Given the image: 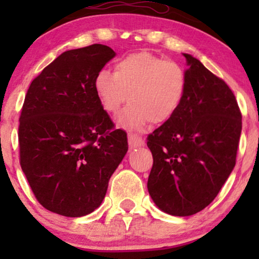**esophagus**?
<instances>
[{"label": "esophagus", "instance_id": "esophagus-1", "mask_svg": "<svg viewBox=\"0 0 259 259\" xmlns=\"http://www.w3.org/2000/svg\"><path fill=\"white\" fill-rule=\"evenodd\" d=\"M127 141H129V147L130 148H136V147H141L145 145V141L142 140V138H140L139 135H135V134H130L127 136Z\"/></svg>", "mask_w": 259, "mask_h": 259}]
</instances>
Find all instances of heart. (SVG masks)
Instances as JSON below:
<instances>
[{
  "label": "heart",
  "mask_w": 259,
  "mask_h": 259,
  "mask_svg": "<svg viewBox=\"0 0 259 259\" xmlns=\"http://www.w3.org/2000/svg\"><path fill=\"white\" fill-rule=\"evenodd\" d=\"M94 91L100 105L115 114L126 102L119 123L142 130L150 121L163 124L177 113L186 90L185 72L179 64L142 51L117 59L114 74L102 69L95 76Z\"/></svg>",
  "instance_id": "obj_1"
}]
</instances>
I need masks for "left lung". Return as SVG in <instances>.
<instances>
[{
    "mask_svg": "<svg viewBox=\"0 0 259 259\" xmlns=\"http://www.w3.org/2000/svg\"><path fill=\"white\" fill-rule=\"evenodd\" d=\"M186 58V90L177 113L147 138L151 198L175 217L198 213L221 191L236 163L242 117L230 88L197 58Z\"/></svg>",
    "mask_w": 259,
    "mask_h": 259,
    "instance_id": "left-lung-1",
    "label": "left lung"
}]
</instances>
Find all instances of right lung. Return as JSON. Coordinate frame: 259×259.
<instances>
[{"mask_svg": "<svg viewBox=\"0 0 259 259\" xmlns=\"http://www.w3.org/2000/svg\"><path fill=\"white\" fill-rule=\"evenodd\" d=\"M114 56L100 44L65 51L26 92L20 165L40 204L57 214L78 218L99 208L127 152L126 133L112 130L92 85Z\"/></svg>", "mask_w": 259, "mask_h": 259, "instance_id": "add662e5", "label": "right lung"}]
</instances>
